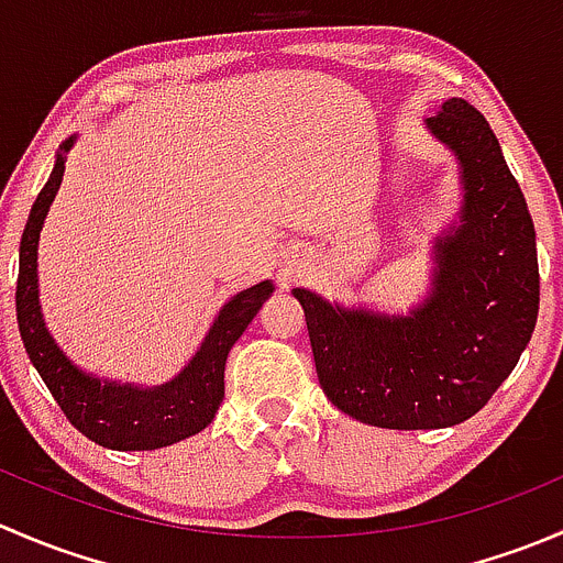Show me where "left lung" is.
<instances>
[{"label":"left lung","instance_id":"8db88e82","mask_svg":"<svg viewBox=\"0 0 563 563\" xmlns=\"http://www.w3.org/2000/svg\"><path fill=\"white\" fill-rule=\"evenodd\" d=\"M428 128L463 166V220L439 240L433 294L411 316L332 308L297 288L318 384L343 413L389 430L452 428L515 371L539 313L537 234L479 111L452 98Z\"/></svg>","mask_w":563,"mask_h":563}]
</instances>
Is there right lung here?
<instances>
[{
	"instance_id": "1",
	"label": "right lung",
	"mask_w": 563,
	"mask_h": 563,
	"mask_svg": "<svg viewBox=\"0 0 563 563\" xmlns=\"http://www.w3.org/2000/svg\"><path fill=\"white\" fill-rule=\"evenodd\" d=\"M70 144L73 139L65 141L62 150L67 152ZM62 174H65V161L59 157L54 174L40 190L26 220L24 236H21L15 313H19V332L26 354L54 400L59 402L67 422L89 441L119 452L161 450V446L176 444L207 428L218 413L225 397V360H229L231 345L240 340L264 299L272 294V283H258L236 294L214 318L201 351L192 356L190 365L163 387L135 389L128 384L122 387V384L84 376L56 349L37 302V240L45 212L62 185Z\"/></svg>"
}]
</instances>
